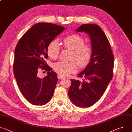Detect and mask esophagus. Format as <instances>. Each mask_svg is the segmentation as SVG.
<instances>
[{"label": "esophagus", "mask_w": 132, "mask_h": 132, "mask_svg": "<svg viewBox=\"0 0 132 132\" xmlns=\"http://www.w3.org/2000/svg\"><path fill=\"white\" fill-rule=\"evenodd\" d=\"M57 77H58V78H59V79H60V80H61V79H63V78H64L65 77H64V76H61V75H58L57 76Z\"/></svg>", "instance_id": "1"}]
</instances>
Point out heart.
I'll return each mask as SVG.
<instances>
[{
	"label": "heart",
	"instance_id": "heart-1",
	"mask_svg": "<svg viewBox=\"0 0 132 132\" xmlns=\"http://www.w3.org/2000/svg\"><path fill=\"white\" fill-rule=\"evenodd\" d=\"M64 47L72 51L70 60L76 61L80 68H84L90 63L92 56V48L89 44H85V40L77 34L66 36L63 40ZM60 53L59 44L56 40L49 43L47 47V54L49 57L55 60ZM54 69L57 73L66 76L74 72L77 69L76 64L73 61H60L54 65Z\"/></svg>",
	"mask_w": 132,
	"mask_h": 132
}]
</instances>
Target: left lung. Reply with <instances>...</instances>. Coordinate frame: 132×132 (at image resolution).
Returning <instances> with one entry per match:
<instances>
[{"label":"left lung","instance_id":"8db88e82","mask_svg":"<svg viewBox=\"0 0 132 132\" xmlns=\"http://www.w3.org/2000/svg\"><path fill=\"white\" fill-rule=\"evenodd\" d=\"M77 31L89 35L92 59L86 68L78 74L81 80L70 79L68 96L79 107L88 108L101 97L113 77L114 56L110 42L101 28L95 24H84Z\"/></svg>","mask_w":132,"mask_h":132}]
</instances>
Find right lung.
<instances>
[{
	"label": "right lung",
	"instance_id": "obj_1",
	"mask_svg": "<svg viewBox=\"0 0 132 132\" xmlns=\"http://www.w3.org/2000/svg\"><path fill=\"white\" fill-rule=\"evenodd\" d=\"M64 30V27L50 23L35 24L23 35L15 48L14 76L22 95L33 105L46 104L53 95L58 78L45 61L48 58L47 47ZM41 69L48 71L43 79L37 75Z\"/></svg>",
	"mask_w": 132,
	"mask_h": 132
}]
</instances>
